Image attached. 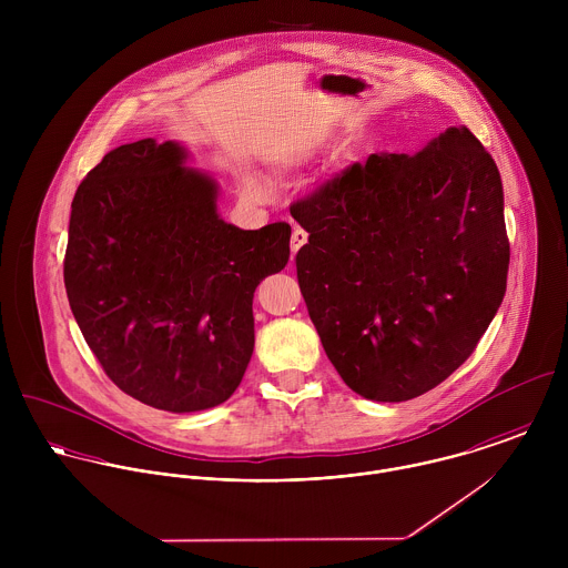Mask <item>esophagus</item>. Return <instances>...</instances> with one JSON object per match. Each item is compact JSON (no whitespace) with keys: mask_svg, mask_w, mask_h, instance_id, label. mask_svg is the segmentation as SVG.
Listing matches in <instances>:
<instances>
[{"mask_svg":"<svg viewBox=\"0 0 568 568\" xmlns=\"http://www.w3.org/2000/svg\"><path fill=\"white\" fill-rule=\"evenodd\" d=\"M306 243H308V234L302 227H295L293 234H291V251H293V255Z\"/></svg>","mask_w":568,"mask_h":568,"instance_id":"34e87169","label":"esophagus"}]
</instances>
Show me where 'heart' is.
<instances>
[{"instance_id": "1", "label": "heart", "mask_w": 568, "mask_h": 568, "mask_svg": "<svg viewBox=\"0 0 568 568\" xmlns=\"http://www.w3.org/2000/svg\"><path fill=\"white\" fill-rule=\"evenodd\" d=\"M243 194L248 201L262 203L273 196V183L255 172H246L243 176Z\"/></svg>"}]
</instances>
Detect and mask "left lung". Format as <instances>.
Listing matches in <instances>:
<instances>
[{"mask_svg": "<svg viewBox=\"0 0 568 568\" xmlns=\"http://www.w3.org/2000/svg\"><path fill=\"white\" fill-rule=\"evenodd\" d=\"M295 257L329 363L358 396L405 403L477 347L507 288L503 183L466 126L415 155L354 163L291 207Z\"/></svg>", "mask_w": 568, "mask_h": 568, "instance_id": "left-lung-1", "label": "left lung"}]
</instances>
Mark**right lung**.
<instances>
[{
	"label": "right lung",
	"mask_w": 568,
	"mask_h": 568,
	"mask_svg": "<svg viewBox=\"0 0 568 568\" xmlns=\"http://www.w3.org/2000/svg\"><path fill=\"white\" fill-rule=\"evenodd\" d=\"M179 142L118 146L72 201L65 288L82 336L129 396L170 413L223 405L253 354V293L286 266L291 225L241 230Z\"/></svg>",
	"instance_id": "1"
}]
</instances>
